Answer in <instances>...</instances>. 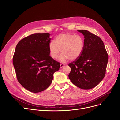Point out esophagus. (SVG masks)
<instances>
[{"instance_id":"1","label":"esophagus","mask_w":120,"mask_h":120,"mask_svg":"<svg viewBox=\"0 0 120 120\" xmlns=\"http://www.w3.org/2000/svg\"><path fill=\"white\" fill-rule=\"evenodd\" d=\"M64 66H65V64H64L61 63V64H60V68H62Z\"/></svg>"}]
</instances>
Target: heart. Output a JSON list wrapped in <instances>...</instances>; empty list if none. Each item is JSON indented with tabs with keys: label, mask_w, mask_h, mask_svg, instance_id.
I'll list each match as a JSON object with an SVG mask.
<instances>
[{
	"label": "heart",
	"mask_w": 120,
	"mask_h": 120,
	"mask_svg": "<svg viewBox=\"0 0 120 120\" xmlns=\"http://www.w3.org/2000/svg\"><path fill=\"white\" fill-rule=\"evenodd\" d=\"M85 47L83 38L80 35L65 33L57 36L54 41H51L49 45L50 56L53 59L59 57L62 62H66L70 59L74 61L78 59L83 52Z\"/></svg>",
	"instance_id": "obj_1"
}]
</instances>
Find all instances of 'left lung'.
Masks as SVG:
<instances>
[{"instance_id":"left-lung-1","label":"left lung","mask_w":120,"mask_h":120,"mask_svg":"<svg viewBox=\"0 0 120 120\" xmlns=\"http://www.w3.org/2000/svg\"><path fill=\"white\" fill-rule=\"evenodd\" d=\"M78 31L84 35L85 47L80 57L68 64L71 68L68 77L80 89L90 90L104 78L109 56L99 36L86 30Z\"/></svg>"}]
</instances>
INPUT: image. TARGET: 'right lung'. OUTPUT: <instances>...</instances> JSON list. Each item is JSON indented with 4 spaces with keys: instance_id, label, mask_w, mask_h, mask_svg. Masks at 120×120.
<instances>
[{
    "instance_id": "add662e5",
    "label": "right lung",
    "mask_w": 120,
    "mask_h": 120,
    "mask_svg": "<svg viewBox=\"0 0 120 120\" xmlns=\"http://www.w3.org/2000/svg\"><path fill=\"white\" fill-rule=\"evenodd\" d=\"M49 33L34 34L18 43L13 56V64L18 81L34 93L45 90L51 84L53 73L60 63L49 55Z\"/></svg>"
}]
</instances>
